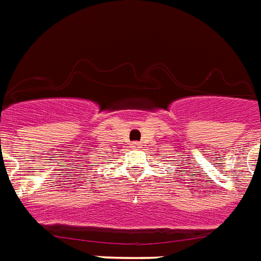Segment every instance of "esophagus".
<instances>
[{
	"mask_svg": "<svg viewBox=\"0 0 261 261\" xmlns=\"http://www.w3.org/2000/svg\"><path fill=\"white\" fill-rule=\"evenodd\" d=\"M133 146H134V148H138L139 142H134V144H133Z\"/></svg>",
	"mask_w": 261,
	"mask_h": 261,
	"instance_id": "esophagus-1",
	"label": "esophagus"
}]
</instances>
